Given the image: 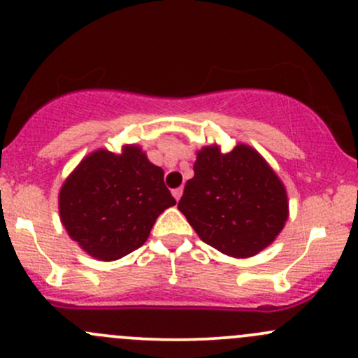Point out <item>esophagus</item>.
<instances>
[{"label":"esophagus","mask_w":358,"mask_h":358,"mask_svg":"<svg viewBox=\"0 0 358 358\" xmlns=\"http://www.w3.org/2000/svg\"><path fill=\"white\" fill-rule=\"evenodd\" d=\"M172 194H174V198H176V200L179 201V198L182 196V187H178V189H174V191H172Z\"/></svg>","instance_id":"esophagus-1"}]
</instances>
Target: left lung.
I'll list each match as a JSON object with an SVG mask.
<instances>
[{"mask_svg": "<svg viewBox=\"0 0 358 358\" xmlns=\"http://www.w3.org/2000/svg\"><path fill=\"white\" fill-rule=\"evenodd\" d=\"M193 171L178 208L206 245L246 259L281 233L288 219L285 186L255 150L238 145L220 153L208 146Z\"/></svg>", "mask_w": 358, "mask_h": 358, "instance_id": "1", "label": "left lung"}]
</instances>
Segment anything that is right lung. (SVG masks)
<instances>
[{
	"label": "right lung",
	"instance_id": "1",
	"mask_svg": "<svg viewBox=\"0 0 358 358\" xmlns=\"http://www.w3.org/2000/svg\"><path fill=\"white\" fill-rule=\"evenodd\" d=\"M174 196L164 171L136 146L84 158L60 191L62 224L84 252L117 260L145 245L155 220Z\"/></svg>",
	"mask_w": 358,
	"mask_h": 358
}]
</instances>
